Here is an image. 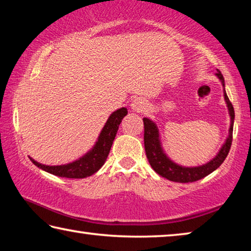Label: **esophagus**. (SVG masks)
I'll return each instance as SVG.
<instances>
[{
    "mask_svg": "<svg viewBox=\"0 0 251 251\" xmlns=\"http://www.w3.org/2000/svg\"><path fill=\"white\" fill-rule=\"evenodd\" d=\"M146 107H147L146 101L142 99H135L130 104L131 110H133V112H137V113L144 112V110L146 109Z\"/></svg>",
    "mask_w": 251,
    "mask_h": 251,
    "instance_id": "esophagus-1",
    "label": "esophagus"
}]
</instances>
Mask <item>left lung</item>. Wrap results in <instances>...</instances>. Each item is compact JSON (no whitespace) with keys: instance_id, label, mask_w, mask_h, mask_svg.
Instances as JSON below:
<instances>
[{"instance_id":"obj_1","label":"left lung","mask_w":251,"mask_h":251,"mask_svg":"<svg viewBox=\"0 0 251 251\" xmlns=\"http://www.w3.org/2000/svg\"><path fill=\"white\" fill-rule=\"evenodd\" d=\"M217 77L223 84L224 87V96L226 100L229 116H230V127H229V134L224 143V145L220 148L218 154L214 158L208 161V163L201 165L196 167H185L181 165L176 164L173 161L164 151L163 146H161L160 138H159V130L158 127L154 122L150 118H143L144 122V144H145V151L147 159L150 161L151 168L160 175L161 177L166 178L168 180L176 181V182H193L197 181L201 178L209 175L214 171H216L220 165L226 159L229 151H230L231 142H232V128H233V121H235V110H233L232 104L229 100L227 93L225 91V79L224 76L217 70Z\"/></svg>"}]
</instances>
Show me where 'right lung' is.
<instances>
[{
  "label": "right lung",
  "mask_w": 251,
  "mask_h": 251,
  "mask_svg": "<svg viewBox=\"0 0 251 251\" xmlns=\"http://www.w3.org/2000/svg\"><path fill=\"white\" fill-rule=\"evenodd\" d=\"M126 115V107H122L110 114L107 122L105 123L103 129L100 131L99 138H97L95 145L93 146L90 151H87L83 157L76 159L75 161L65 165H59V166H48V165L37 163L32 157H29V159L32 160V163L35 166L58 177L85 178L92 176L93 174H95L103 166L106 159H107L110 147H112L117 134L118 126H120L122 120Z\"/></svg>",
  "instance_id": "add662e5"
}]
</instances>
